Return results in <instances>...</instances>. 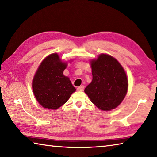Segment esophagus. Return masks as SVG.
<instances>
[{
  "mask_svg": "<svg viewBox=\"0 0 157 157\" xmlns=\"http://www.w3.org/2000/svg\"><path fill=\"white\" fill-rule=\"evenodd\" d=\"M84 86H79V87L77 88V90H78V91H83V90H84Z\"/></svg>",
  "mask_w": 157,
  "mask_h": 157,
  "instance_id": "1",
  "label": "esophagus"
}]
</instances>
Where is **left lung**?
Segmentation results:
<instances>
[{
    "instance_id": "obj_1",
    "label": "left lung",
    "mask_w": 157,
    "mask_h": 157,
    "mask_svg": "<svg viewBox=\"0 0 157 157\" xmlns=\"http://www.w3.org/2000/svg\"><path fill=\"white\" fill-rule=\"evenodd\" d=\"M93 80L84 92L99 109L109 111L116 108L124 99L128 79L124 69L114 58L101 54L91 61Z\"/></svg>"
}]
</instances>
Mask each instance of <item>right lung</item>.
Masks as SVG:
<instances>
[{"instance_id":"add662e5","label":"right lung","mask_w":157,"mask_h":157,"mask_svg":"<svg viewBox=\"0 0 157 157\" xmlns=\"http://www.w3.org/2000/svg\"><path fill=\"white\" fill-rule=\"evenodd\" d=\"M67 65L57 54H52L45 58L36 71L33 90L36 100L45 108H59L75 91L69 78L63 75Z\"/></svg>"}]
</instances>
